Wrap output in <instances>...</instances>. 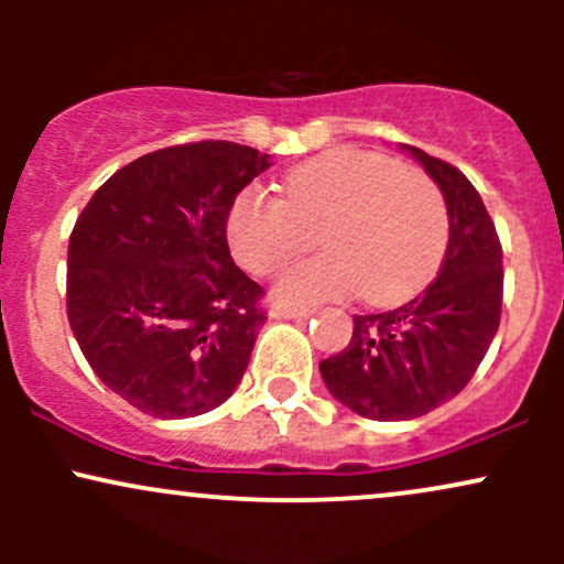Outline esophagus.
I'll return each instance as SVG.
<instances>
[{"label": "esophagus", "instance_id": "obj_1", "mask_svg": "<svg viewBox=\"0 0 564 564\" xmlns=\"http://www.w3.org/2000/svg\"><path fill=\"white\" fill-rule=\"evenodd\" d=\"M315 310L313 307H275L273 313V318H281V321H302V318H310V315H313Z\"/></svg>", "mask_w": 564, "mask_h": 564}]
</instances>
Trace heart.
<instances>
[{
    "instance_id": "b5f03b06",
    "label": "heart",
    "mask_w": 564,
    "mask_h": 564,
    "mask_svg": "<svg viewBox=\"0 0 564 564\" xmlns=\"http://www.w3.org/2000/svg\"><path fill=\"white\" fill-rule=\"evenodd\" d=\"M318 228L315 260L278 275L273 300L310 307L360 291L394 304L435 273L448 238L445 198L430 174L360 148H334L283 177V196L243 187L228 212L230 251L243 270L268 275Z\"/></svg>"
}]
</instances>
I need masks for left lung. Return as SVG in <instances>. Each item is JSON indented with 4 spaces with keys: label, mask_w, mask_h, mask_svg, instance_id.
Listing matches in <instances>:
<instances>
[{
    "label": "left lung",
    "mask_w": 564,
    "mask_h": 564,
    "mask_svg": "<svg viewBox=\"0 0 564 564\" xmlns=\"http://www.w3.org/2000/svg\"><path fill=\"white\" fill-rule=\"evenodd\" d=\"M435 180L448 249L435 281L390 313L355 315L352 339L321 364L328 392L358 416L408 422L448 403L482 364L501 321V243L480 193L456 166L400 145Z\"/></svg>",
    "instance_id": "left-lung-1"
}]
</instances>
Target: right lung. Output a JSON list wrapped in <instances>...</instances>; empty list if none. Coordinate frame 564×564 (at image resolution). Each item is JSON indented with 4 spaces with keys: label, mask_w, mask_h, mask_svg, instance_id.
<instances>
[{
    "label": "right lung",
    "mask_w": 564,
    "mask_h": 564,
    "mask_svg": "<svg viewBox=\"0 0 564 564\" xmlns=\"http://www.w3.org/2000/svg\"><path fill=\"white\" fill-rule=\"evenodd\" d=\"M268 153L225 140L161 148L95 191L68 241V323L108 390L156 419L223 405L264 321L232 262L228 212Z\"/></svg>",
    "instance_id": "add662e5"
}]
</instances>
